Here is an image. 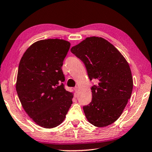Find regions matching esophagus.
Returning a JSON list of instances; mask_svg holds the SVG:
<instances>
[{
  "label": "esophagus",
  "mask_w": 152,
  "mask_h": 152,
  "mask_svg": "<svg viewBox=\"0 0 152 152\" xmlns=\"http://www.w3.org/2000/svg\"><path fill=\"white\" fill-rule=\"evenodd\" d=\"M74 90H75V93L77 94V93H78V92H79V88H78V87H77V86H76V87L74 88Z\"/></svg>",
  "instance_id": "1"
}]
</instances>
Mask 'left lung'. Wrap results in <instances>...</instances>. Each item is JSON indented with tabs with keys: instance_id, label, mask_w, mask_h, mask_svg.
Masks as SVG:
<instances>
[{
	"instance_id": "left-lung-1",
	"label": "left lung",
	"mask_w": 152,
	"mask_h": 152,
	"mask_svg": "<svg viewBox=\"0 0 152 152\" xmlns=\"http://www.w3.org/2000/svg\"><path fill=\"white\" fill-rule=\"evenodd\" d=\"M71 52L84 63L90 80L98 81L91 87V102L83 106L86 118L97 127L111 125L131 96L133 80L127 61L112 44L98 37H86Z\"/></svg>"
}]
</instances>
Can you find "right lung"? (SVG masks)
I'll use <instances>...</instances> for the list:
<instances>
[{"instance_id":"obj_1","label":"right lung","mask_w":152,"mask_h":152,"mask_svg":"<svg viewBox=\"0 0 152 152\" xmlns=\"http://www.w3.org/2000/svg\"><path fill=\"white\" fill-rule=\"evenodd\" d=\"M70 42L64 39L38 41L20 61L15 88L23 108L37 125L46 129L62 123L72 104L61 69Z\"/></svg>"}]
</instances>
